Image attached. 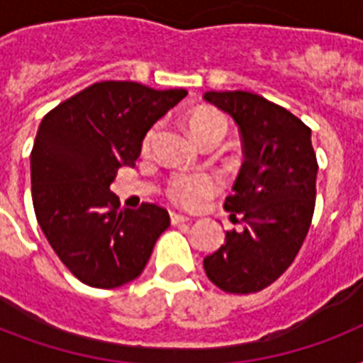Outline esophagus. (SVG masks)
<instances>
[{"label": "esophagus", "mask_w": 363, "mask_h": 363, "mask_svg": "<svg viewBox=\"0 0 363 363\" xmlns=\"http://www.w3.org/2000/svg\"><path fill=\"white\" fill-rule=\"evenodd\" d=\"M190 218H188L186 215H181V213H171V222L173 224H182V222H188Z\"/></svg>", "instance_id": "1"}]
</instances>
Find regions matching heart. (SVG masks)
I'll list each match as a JSON object with an SVG mask.
<instances>
[{
    "mask_svg": "<svg viewBox=\"0 0 363 363\" xmlns=\"http://www.w3.org/2000/svg\"><path fill=\"white\" fill-rule=\"evenodd\" d=\"M190 130L201 145L220 143L228 131L226 118L215 111H198L190 118ZM158 128H152L145 137V148L150 147ZM220 190L218 179L209 173H194V175H175L167 184V196L173 203L184 209H199L209 198Z\"/></svg>",
    "mask_w": 363,
    "mask_h": 363,
    "instance_id": "b5f03b06",
    "label": "heart"
}]
</instances>
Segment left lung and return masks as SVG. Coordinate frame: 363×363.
I'll return each mask as SVG.
<instances>
[{"label":"left lung","mask_w":363,"mask_h":363,"mask_svg":"<svg viewBox=\"0 0 363 363\" xmlns=\"http://www.w3.org/2000/svg\"><path fill=\"white\" fill-rule=\"evenodd\" d=\"M205 101L239 125L245 162L224 201L242 232L203 259L213 284L228 294L264 290L292 265L315 213L316 162L311 128L281 105L252 92H205Z\"/></svg>","instance_id":"obj_1"}]
</instances>
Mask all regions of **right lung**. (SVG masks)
<instances>
[{
	"label": "right lung",
	"mask_w": 363,
	"mask_h": 363,
	"mask_svg": "<svg viewBox=\"0 0 363 363\" xmlns=\"http://www.w3.org/2000/svg\"><path fill=\"white\" fill-rule=\"evenodd\" d=\"M186 94L104 81L43 118L31 148L33 209L62 264L88 286L137 279L169 228L160 205L121 207L111 182L118 167L135 165L147 131Z\"/></svg>",
	"instance_id": "add662e5"
}]
</instances>
